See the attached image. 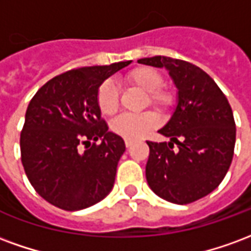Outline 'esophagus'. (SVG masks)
I'll return each instance as SVG.
<instances>
[{"label": "esophagus", "mask_w": 251, "mask_h": 251, "mask_svg": "<svg viewBox=\"0 0 251 251\" xmlns=\"http://www.w3.org/2000/svg\"><path fill=\"white\" fill-rule=\"evenodd\" d=\"M125 145L126 148H130L131 145H133V141H130V140H125Z\"/></svg>", "instance_id": "1"}]
</instances>
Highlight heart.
I'll list each match as a JSON object with an SVG mask.
<instances>
[{
    "label": "heart",
    "instance_id": "1",
    "mask_svg": "<svg viewBox=\"0 0 251 251\" xmlns=\"http://www.w3.org/2000/svg\"><path fill=\"white\" fill-rule=\"evenodd\" d=\"M126 80L148 93L147 104H151L160 113H167L174 107L175 95L169 88L164 87V76L153 67H137L126 75ZM97 104L104 115L114 114L120 106V94L113 80L100 83L97 91ZM158 125L157 115L152 111L141 114H121L111 121V130L126 140H138L147 136Z\"/></svg>",
    "mask_w": 251,
    "mask_h": 251
}]
</instances>
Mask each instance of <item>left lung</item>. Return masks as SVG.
Here are the masks:
<instances>
[{
	"instance_id": "1",
	"label": "left lung",
	"mask_w": 251,
	"mask_h": 251,
	"mask_svg": "<svg viewBox=\"0 0 251 251\" xmlns=\"http://www.w3.org/2000/svg\"><path fill=\"white\" fill-rule=\"evenodd\" d=\"M138 63L165 67L179 90L172 118L158 130L171 142L147 141L148 184L176 204L196 201L221 184L231 165L235 147L231 106L214 79L192 63L167 56L144 57Z\"/></svg>"
}]
</instances>
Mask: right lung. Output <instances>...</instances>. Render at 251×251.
Returning a JSON list of instances; mask_svg holds the SVG:
<instances>
[{"mask_svg":"<svg viewBox=\"0 0 251 251\" xmlns=\"http://www.w3.org/2000/svg\"><path fill=\"white\" fill-rule=\"evenodd\" d=\"M130 63L63 72L30 99L20 136L21 161L32 187L48 203L83 210L113 188L125 142L100 117L97 91L104 79ZM98 139L102 141L97 144Z\"/></svg>","mask_w":251,"mask_h":251,"instance_id":"add662e5","label":"right lung"}]
</instances>
